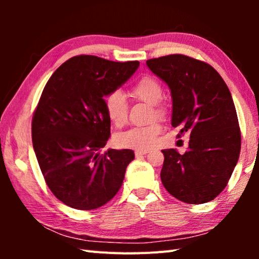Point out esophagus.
Returning <instances> with one entry per match:
<instances>
[{"mask_svg": "<svg viewBox=\"0 0 259 259\" xmlns=\"http://www.w3.org/2000/svg\"><path fill=\"white\" fill-rule=\"evenodd\" d=\"M147 153H148V151H136L135 152V155H136V157H139V156L146 155Z\"/></svg>", "mask_w": 259, "mask_h": 259, "instance_id": "obj_1", "label": "esophagus"}]
</instances>
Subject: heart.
Listing matches in <instances>:
<instances>
[{"instance_id": "heart-1", "label": "heart", "mask_w": 259, "mask_h": 259, "mask_svg": "<svg viewBox=\"0 0 259 259\" xmlns=\"http://www.w3.org/2000/svg\"><path fill=\"white\" fill-rule=\"evenodd\" d=\"M130 95L139 102L151 105V119L164 120L168 109L161 103L163 97V87L155 77L145 75L140 77L130 88ZM105 111L112 123L116 126L123 125L128 119V102L119 91H113L105 98ZM162 128L157 122H152L145 126H134L116 136V144L123 148L146 151L154 145Z\"/></svg>"}]
</instances>
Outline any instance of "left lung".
<instances>
[{
  "mask_svg": "<svg viewBox=\"0 0 259 259\" xmlns=\"http://www.w3.org/2000/svg\"><path fill=\"white\" fill-rule=\"evenodd\" d=\"M148 68L171 90L172 126L190 134L184 154L163 150L161 181L190 204L213 200L226 187L239 160L241 131L233 99L219 73L202 60L175 54L148 59Z\"/></svg>",
  "mask_w": 259,
  "mask_h": 259,
  "instance_id": "left-lung-1",
  "label": "left lung"
}]
</instances>
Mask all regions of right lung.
Returning <instances> with one entry per match:
<instances>
[{
	"mask_svg": "<svg viewBox=\"0 0 259 259\" xmlns=\"http://www.w3.org/2000/svg\"><path fill=\"white\" fill-rule=\"evenodd\" d=\"M135 61L81 55L56 69L42 91L32 120V140L48 187L68 207L94 210L122 186L131 150L100 153L111 135L104 96L138 68Z\"/></svg>",
	"mask_w": 259,
	"mask_h": 259,
	"instance_id": "right-lung-1",
	"label": "right lung"
}]
</instances>
